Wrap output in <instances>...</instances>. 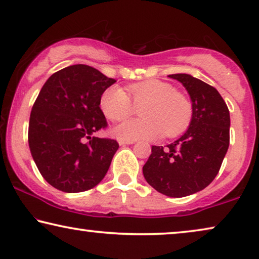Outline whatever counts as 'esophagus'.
<instances>
[{"label": "esophagus", "mask_w": 259, "mask_h": 259, "mask_svg": "<svg viewBox=\"0 0 259 259\" xmlns=\"http://www.w3.org/2000/svg\"><path fill=\"white\" fill-rule=\"evenodd\" d=\"M118 143L121 144V145H128V144H134V143H135V141H133V140H130V141L119 140V141H118Z\"/></svg>", "instance_id": "esophagus-1"}]
</instances>
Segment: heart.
I'll use <instances>...</instances> for the list:
<instances>
[{"mask_svg": "<svg viewBox=\"0 0 259 259\" xmlns=\"http://www.w3.org/2000/svg\"><path fill=\"white\" fill-rule=\"evenodd\" d=\"M110 87L102 94L100 107L111 122L124 121L140 107L142 118L126 121L116 126L114 133L119 140L167 138L184 133L192 118V107L183 94L175 92L169 83L149 79L126 87Z\"/></svg>", "mask_w": 259, "mask_h": 259, "instance_id": "1", "label": "heart"}]
</instances>
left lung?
Segmentation results:
<instances>
[{
	"label": "left lung",
	"instance_id": "1",
	"mask_svg": "<svg viewBox=\"0 0 259 259\" xmlns=\"http://www.w3.org/2000/svg\"><path fill=\"white\" fill-rule=\"evenodd\" d=\"M190 95L192 118L183 136L166 147H151L145 180L169 197L203 190L217 176L230 143V114L216 88L188 74H172Z\"/></svg>",
	"mask_w": 259,
	"mask_h": 259
}]
</instances>
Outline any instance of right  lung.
<instances>
[{
    "label": "right lung",
    "mask_w": 259,
    "mask_h": 259,
    "mask_svg": "<svg viewBox=\"0 0 259 259\" xmlns=\"http://www.w3.org/2000/svg\"><path fill=\"white\" fill-rule=\"evenodd\" d=\"M115 82L93 67L75 64L42 87L31 109L28 142L38 171L58 190H89L107 174L119 145L94 134L107 129L100 101Z\"/></svg>",
    "instance_id": "1"
}]
</instances>
